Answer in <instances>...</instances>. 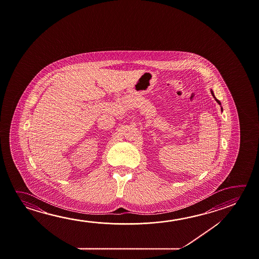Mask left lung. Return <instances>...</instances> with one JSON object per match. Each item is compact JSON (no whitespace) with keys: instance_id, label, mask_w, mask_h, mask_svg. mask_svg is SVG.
Here are the masks:
<instances>
[{"instance_id":"left-lung-1","label":"left lung","mask_w":259,"mask_h":259,"mask_svg":"<svg viewBox=\"0 0 259 259\" xmlns=\"http://www.w3.org/2000/svg\"><path fill=\"white\" fill-rule=\"evenodd\" d=\"M211 94H212V96H213V97H214V98H215V99H216L217 102L219 103V104H220V105H221V101H220V100H218V99H217V98H215V96H214V93H213V91H212V90H211ZM221 110H222V108H221Z\"/></svg>"}]
</instances>
